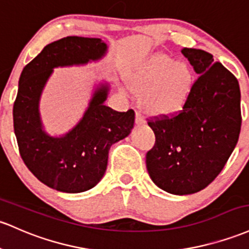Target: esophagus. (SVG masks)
<instances>
[{
  "label": "esophagus",
  "instance_id": "esophagus-1",
  "mask_svg": "<svg viewBox=\"0 0 249 249\" xmlns=\"http://www.w3.org/2000/svg\"><path fill=\"white\" fill-rule=\"evenodd\" d=\"M145 123V117L142 111H136V124L137 125H143Z\"/></svg>",
  "mask_w": 249,
  "mask_h": 249
}]
</instances>
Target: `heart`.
Segmentation results:
<instances>
[{
	"label": "heart",
	"instance_id": "obj_1",
	"mask_svg": "<svg viewBox=\"0 0 249 249\" xmlns=\"http://www.w3.org/2000/svg\"><path fill=\"white\" fill-rule=\"evenodd\" d=\"M131 83L139 91H145L144 104L150 111L169 113L187 100L194 84V72L187 62L157 55L133 73Z\"/></svg>",
	"mask_w": 249,
	"mask_h": 249
}]
</instances>
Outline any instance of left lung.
<instances>
[{"label": "left lung", "instance_id": "obj_1", "mask_svg": "<svg viewBox=\"0 0 249 249\" xmlns=\"http://www.w3.org/2000/svg\"><path fill=\"white\" fill-rule=\"evenodd\" d=\"M198 78L181 111L149 120L155 145L146 154L152 182L174 195L209 185L235 149L241 130L237 79L208 52L183 48Z\"/></svg>", "mask_w": 249, "mask_h": 249}]
</instances>
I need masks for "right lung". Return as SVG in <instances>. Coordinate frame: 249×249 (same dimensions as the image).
Masks as SVG:
<instances>
[{
    "mask_svg": "<svg viewBox=\"0 0 249 249\" xmlns=\"http://www.w3.org/2000/svg\"><path fill=\"white\" fill-rule=\"evenodd\" d=\"M107 45L97 37L67 36L49 43L26 65L13 107L14 131L24 164L47 187L68 194L83 193L99 183L107 168L112 144L130 135L135 111L117 112L106 106L108 86L95 87L83 118L65 135H48L39 103L53 68L98 61Z\"/></svg>",
    "mask_w": 249,
    "mask_h": 249,
    "instance_id": "right-lung-1",
    "label": "right lung"
}]
</instances>
